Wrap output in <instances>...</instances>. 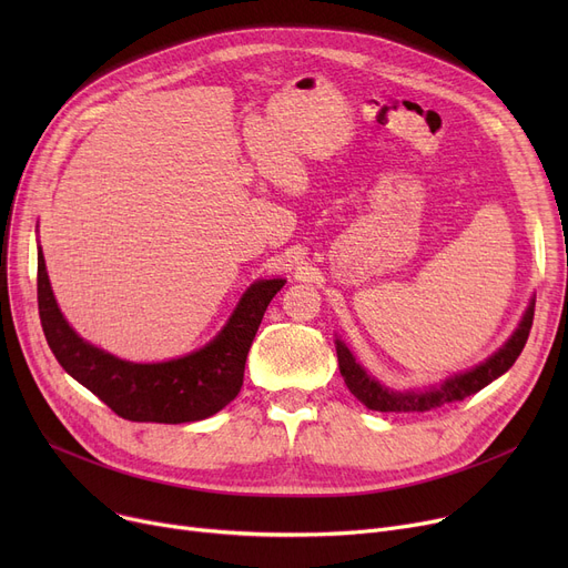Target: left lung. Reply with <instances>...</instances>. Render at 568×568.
I'll return each instance as SVG.
<instances>
[{
	"instance_id": "8db88e82",
	"label": "left lung",
	"mask_w": 568,
	"mask_h": 568,
	"mask_svg": "<svg viewBox=\"0 0 568 568\" xmlns=\"http://www.w3.org/2000/svg\"><path fill=\"white\" fill-rule=\"evenodd\" d=\"M531 320H534V302L529 304V308L525 311L518 329L514 332V336L506 341L490 359H486L484 364H479L476 368L454 375L449 379H444L439 386H433L428 392H394L382 386L375 377H371L356 359L352 356V352L345 347L343 341H336V354H338V368L341 375L347 384V389L359 398L368 409H377V412H430L437 407H444L449 403H458L465 400L467 396L481 392L484 386H488L493 379H497L499 375H504L509 371L516 359L520 356L529 329H531Z\"/></svg>"
}]
</instances>
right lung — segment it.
I'll list each match as a JSON object with an SVG mask.
<instances>
[{
    "instance_id": "right-lung-1",
    "label": "right lung",
    "mask_w": 568,
    "mask_h": 568,
    "mask_svg": "<svg viewBox=\"0 0 568 568\" xmlns=\"http://www.w3.org/2000/svg\"><path fill=\"white\" fill-rule=\"evenodd\" d=\"M285 285L255 281L236 304L223 332L202 349L163 364H133L82 341L59 311L39 248V315L45 341L73 379L129 422L189 424L223 409L244 384L246 356L262 315Z\"/></svg>"
}]
</instances>
